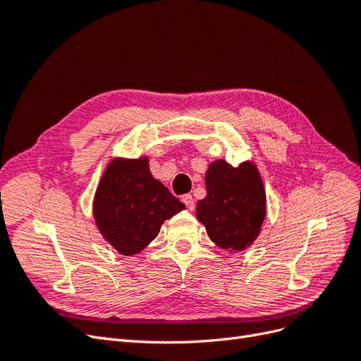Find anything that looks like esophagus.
<instances>
[{
  "label": "esophagus",
  "mask_w": 361,
  "mask_h": 361,
  "mask_svg": "<svg viewBox=\"0 0 361 361\" xmlns=\"http://www.w3.org/2000/svg\"><path fill=\"white\" fill-rule=\"evenodd\" d=\"M182 202L185 203V206L188 207V209H194V199H192V195L191 194H185L183 197H182Z\"/></svg>",
  "instance_id": "34e87169"
}]
</instances>
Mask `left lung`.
I'll use <instances>...</instances> for the list:
<instances>
[{
  "label": "left lung",
  "mask_w": 361,
  "mask_h": 361,
  "mask_svg": "<svg viewBox=\"0 0 361 361\" xmlns=\"http://www.w3.org/2000/svg\"><path fill=\"white\" fill-rule=\"evenodd\" d=\"M206 197L199 200L195 216L207 236L227 251H243L256 241L267 215V194L256 164L232 167L224 159L209 164L204 174Z\"/></svg>",
  "instance_id": "obj_1"
}]
</instances>
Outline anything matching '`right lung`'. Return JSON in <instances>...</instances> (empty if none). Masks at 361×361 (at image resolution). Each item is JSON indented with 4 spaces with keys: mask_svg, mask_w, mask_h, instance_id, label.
<instances>
[{
    "mask_svg": "<svg viewBox=\"0 0 361 361\" xmlns=\"http://www.w3.org/2000/svg\"><path fill=\"white\" fill-rule=\"evenodd\" d=\"M185 209L183 203L152 176L149 158H114L97 185L93 216L105 241L133 256L158 236L162 223Z\"/></svg>",
    "mask_w": 361,
    "mask_h": 361,
    "instance_id": "obj_1",
    "label": "right lung"
}]
</instances>
